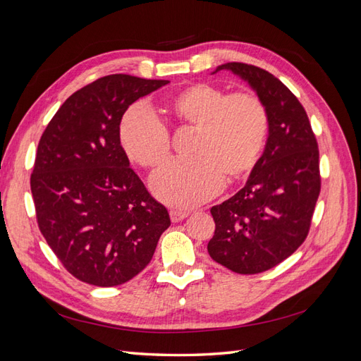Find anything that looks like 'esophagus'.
Segmentation results:
<instances>
[{"instance_id":"obj_1","label":"esophagus","mask_w":361,"mask_h":361,"mask_svg":"<svg viewBox=\"0 0 361 361\" xmlns=\"http://www.w3.org/2000/svg\"><path fill=\"white\" fill-rule=\"evenodd\" d=\"M188 215H190V212L183 211V209H171L170 211V218L173 223H179L183 220V218H187Z\"/></svg>"}]
</instances>
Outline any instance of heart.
<instances>
[{
	"instance_id": "b5f03b06",
	"label": "heart",
	"mask_w": 361,
	"mask_h": 361,
	"mask_svg": "<svg viewBox=\"0 0 361 361\" xmlns=\"http://www.w3.org/2000/svg\"><path fill=\"white\" fill-rule=\"evenodd\" d=\"M183 129L195 130L188 161H173L152 182L158 197L171 206L204 203L253 171L269 135V113L256 93H231L220 85L195 82L164 104ZM120 143L130 161L157 170L170 158L167 126L143 106L126 111L120 122Z\"/></svg>"
}]
</instances>
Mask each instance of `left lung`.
I'll return each mask as SVG.
<instances>
[{
	"mask_svg": "<svg viewBox=\"0 0 361 361\" xmlns=\"http://www.w3.org/2000/svg\"><path fill=\"white\" fill-rule=\"evenodd\" d=\"M256 90L269 113L264 155L243 190L212 206L209 256L238 274H259L289 257L309 235L321 192L319 149L304 106L268 71L226 63Z\"/></svg>",
	"mask_w": 361,
	"mask_h": 361,
	"instance_id": "obj_1",
	"label": "left lung"
}]
</instances>
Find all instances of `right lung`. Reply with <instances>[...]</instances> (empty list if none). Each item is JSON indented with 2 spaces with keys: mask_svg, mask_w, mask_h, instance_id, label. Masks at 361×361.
I'll return each instance as SVG.
<instances>
[{
  "mask_svg": "<svg viewBox=\"0 0 361 361\" xmlns=\"http://www.w3.org/2000/svg\"><path fill=\"white\" fill-rule=\"evenodd\" d=\"M169 82L102 76L69 96L40 137L30 178L37 224L61 265L89 285L134 279L170 226L118 135L129 105Z\"/></svg>",
  "mask_w": 361,
  "mask_h": 361,
  "instance_id": "add662e5",
  "label": "right lung"
}]
</instances>
